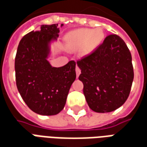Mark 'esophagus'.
<instances>
[{
  "mask_svg": "<svg viewBox=\"0 0 147 147\" xmlns=\"http://www.w3.org/2000/svg\"><path fill=\"white\" fill-rule=\"evenodd\" d=\"M76 76L79 77V76L81 73V70H80V68L78 66H76Z\"/></svg>",
  "mask_w": 147,
  "mask_h": 147,
  "instance_id": "esophagus-1",
  "label": "esophagus"
}]
</instances>
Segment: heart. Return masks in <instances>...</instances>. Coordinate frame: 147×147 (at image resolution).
<instances>
[{
  "mask_svg": "<svg viewBox=\"0 0 147 147\" xmlns=\"http://www.w3.org/2000/svg\"><path fill=\"white\" fill-rule=\"evenodd\" d=\"M105 38V33L102 28H80L67 34V45L70 50L83 48V52L88 54L98 47Z\"/></svg>",
  "mask_w": 147,
  "mask_h": 147,
  "instance_id": "b5f03b06",
  "label": "heart"
}]
</instances>
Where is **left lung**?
I'll return each mask as SVG.
<instances>
[{
	"label": "left lung",
	"instance_id": "1",
	"mask_svg": "<svg viewBox=\"0 0 147 147\" xmlns=\"http://www.w3.org/2000/svg\"><path fill=\"white\" fill-rule=\"evenodd\" d=\"M79 80L89 107L96 113H109L123 105L129 96L134 71L131 54L117 34L106 37L94 51L77 61Z\"/></svg>",
	"mask_w": 147,
	"mask_h": 147
}]
</instances>
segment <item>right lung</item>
I'll use <instances>...</instances> for the list:
<instances>
[{
	"label": "right lung",
	"mask_w": 147,
	"mask_h": 147,
	"mask_svg": "<svg viewBox=\"0 0 147 147\" xmlns=\"http://www.w3.org/2000/svg\"><path fill=\"white\" fill-rule=\"evenodd\" d=\"M63 26V24H61ZM58 24L41 25L21 39L15 59L16 86L31 110L52 116L64 109L69 90L76 78V62L52 67L46 60L49 43L59 36Z\"/></svg>",
	"instance_id": "right-lung-1"
}]
</instances>
